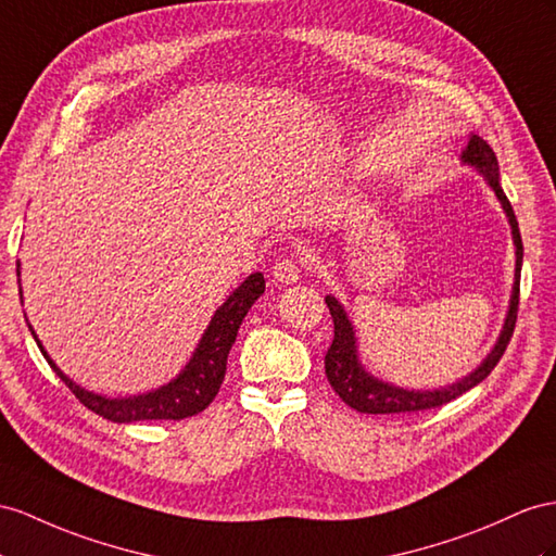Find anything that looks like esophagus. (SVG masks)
I'll return each mask as SVG.
<instances>
[{
  "label": "esophagus",
  "mask_w": 556,
  "mask_h": 556,
  "mask_svg": "<svg viewBox=\"0 0 556 556\" xmlns=\"http://www.w3.org/2000/svg\"><path fill=\"white\" fill-rule=\"evenodd\" d=\"M273 277H275V281L283 283V287H289V283H295L298 279H301V263H298L295 258H283L281 263H277L273 267Z\"/></svg>",
  "instance_id": "1"
}]
</instances>
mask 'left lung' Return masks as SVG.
I'll use <instances>...</instances> for the list:
<instances>
[{
    "label": "left lung",
    "mask_w": 556,
    "mask_h": 556,
    "mask_svg": "<svg viewBox=\"0 0 556 556\" xmlns=\"http://www.w3.org/2000/svg\"><path fill=\"white\" fill-rule=\"evenodd\" d=\"M460 162L465 166H472L477 174L486 180L489 188L495 192L497 202H501L507 216L511 241H515V281H511V293H509V305H507L503 329L497 333V340L491 348V352L467 376L441 388L408 390V388L394 386V382L376 378L371 371H366V366L359 359L357 333H354L352 319L348 317L343 303H340L336 295H326V305H329L331 317H333V343L329 352H326V359H324L326 378H329L331 388L336 390L340 400H343L350 408L359 410V414H374V416L410 414V410L434 408L455 400V396H460L463 392L479 386V382L493 371L495 364L501 362L503 352L507 350L511 331H515L517 307H519V277H521V261H523L519 223L515 218V211H511L509 199L501 188V168H497L495 152L491 150L489 142L479 138L477 134H469L467 146L460 152Z\"/></svg>",
    "instance_id": "left-lung-1"
}]
</instances>
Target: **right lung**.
<instances>
[{"label":"right lung","mask_w":556,"mask_h":556,"mask_svg":"<svg viewBox=\"0 0 556 556\" xmlns=\"http://www.w3.org/2000/svg\"><path fill=\"white\" fill-rule=\"evenodd\" d=\"M16 273H18V291L23 301L21 261L16 263ZM263 291H265L263 275L261 273L249 275L230 295L225 298V303L213 312V317L204 329L202 338H199L190 362L180 368V374L160 388L131 394V396H108V394H98L77 386V382L70 376H65L59 368V364L49 357V352L45 350V345H41V340L37 338L30 321H27V329H30L37 348L41 350V354H45V359L49 362L55 376H59L65 386L73 390L77 400L87 408H91L93 414L103 416L112 422L182 420V418L197 416L199 410H204L213 402V396L218 394L220 382L225 378V368H227V354H230V348L235 345L239 326L244 321L251 305L263 295Z\"/></svg>","instance_id":"obj_1"}]
</instances>
